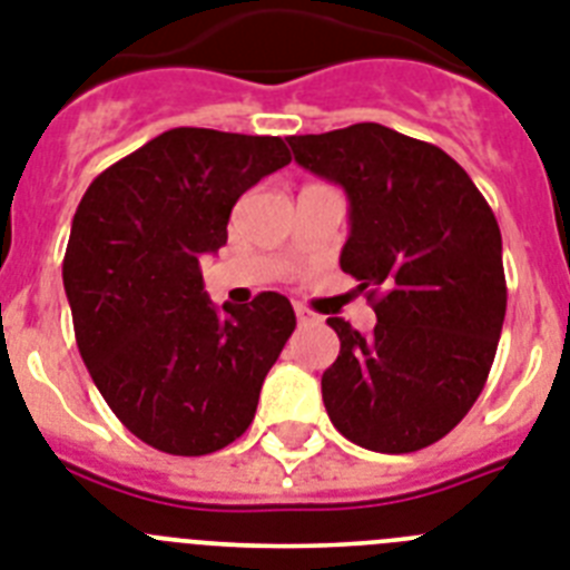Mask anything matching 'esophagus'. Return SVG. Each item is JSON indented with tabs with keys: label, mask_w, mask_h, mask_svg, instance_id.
<instances>
[{
	"label": "esophagus",
	"mask_w": 570,
	"mask_h": 570,
	"mask_svg": "<svg viewBox=\"0 0 570 570\" xmlns=\"http://www.w3.org/2000/svg\"><path fill=\"white\" fill-rule=\"evenodd\" d=\"M294 312H296V320H299V326H312V323H317V314L308 312L305 305H296Z\"/></svg>",
	"instance_id": "obj_1"
}]
</instances>
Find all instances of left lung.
I'll return each mask as SVG.
<instances>
[{
  "label": "left lung",
  "mask_w": 570,
  "mask_h": 570,
  "mask_svg": "<svg viewBox=\"0 0 570 570\" xmlns=\"http://www.w3.org/2000/svg\"><path fill=\"white\" fill-rule=\"evenodd\" d=\"M288 145L350 197L341 267L379 317L373 335L328 317L341 337L323 373L328 420L361 449H425L478 402L495 361L507 314L495 215L443 148L375 121Z\"/></svg>",
  "instance_id": "8db88e82"
}]
</instances>
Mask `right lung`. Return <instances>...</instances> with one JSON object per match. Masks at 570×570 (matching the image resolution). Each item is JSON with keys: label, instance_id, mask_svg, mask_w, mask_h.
<instances>
[{"label": "right lung", "instance_id": "obj_1", "mask_svg": "<svg viewBox=\"0 0 570 570\" xmlns=\"http://www.w3.org/2000/svg\"><path fill=\"white\" fill-rule=\"evenodd\" d=\"M279 136L174 127L89 183L63 288L98 393L142 443L177 458L250 428L267 370L296 326L276 291L209 303L200 256L227 244L235 200L288 166Z\"/></svg>", "mask_w": 570, "mask_h": 570}]
</instances>
